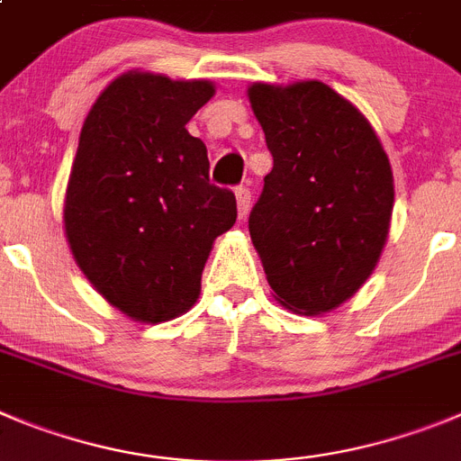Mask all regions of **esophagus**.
Wrapping results in <instances>:
<instances>
[{
	"instance_id": "34e87169",
	"label": "esophagus",
	"mask_w": 461,
	"mask_h": 461,
	"mask_svg": "<svg viewBox=\"0 0 461 461\" xmlns=\"http://www.w3.org/2000/svg\"><path fill=\"white\" fill-rule=\"evenodd\" d=\"M250 188L245 186H239L236 188V206H239V218L243 221L245 216H248V209H250Z\"/></svg>"
}]
</instances>
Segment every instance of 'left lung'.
Segmentation results:
<instances>
[{"instance_id":"obj_1","label":"left lung","mask_w":461,"mask_h":461,"mask_svg":"<svg viewBox=\"0 0 461 461\" xmlns=\"http://www.w3.org/2000/svg\"><path fill=\"white\" fill-rule=\"evenodd\" d=\"M248 97L273 154L248 221L266 279L291 312H332L380 261L389 157L364 113L322 81L252 84Z\"/></svg>"}]
</instances>
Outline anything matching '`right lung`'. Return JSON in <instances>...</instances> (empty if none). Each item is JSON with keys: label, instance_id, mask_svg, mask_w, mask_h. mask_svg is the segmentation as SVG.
<instances>
[{"label": "right lung", "instance_id": "right-lung-1", "mask_svg": "<svg viewBox=\"0 0 461 461\" xmlns=\"http://www.w3.org/2000/svg\"><path fill=\"white\" fill-rule=\"evenodd\" d=\"M206 79L127 72L81 127L63 222L95 291L140 322L182 316L200 295L213 240L236 222V197L209 182L186 122L213 97Z\"/></svg>", "mask_w": 461, "mask_h": 461}]
</instances>
